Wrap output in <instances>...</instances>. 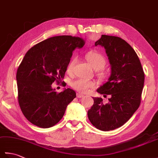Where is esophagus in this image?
<instances>
[{
  "mask_svg": "<svg viewBox=\"0 0 158 158\" xmlns=\"http://www.w3.org/2000/svg\"><path fill=\"white\" fill-rule=\"evenodd\" d=\"M77 98H83V97H84V95L82 94H81V93H77Z\"/></svg>",
  "mask_w": 158,
  "mask_h": 158,
  "instance_id": "esophagus-1",
  "label": "esophagus"
}]
</instances>
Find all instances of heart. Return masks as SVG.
<instances>
[{"mask_svg": "<svg viewBox=\"0 0 158 158\" xmlns=\"http://www.w3.org/2000/svg\"><path fill=\"white\" fill-rule=\"evenodd\" d=\"M86 59L94 69L100 70L104 68L106 64V60L101 53L97 52H89L86 54ZM76 62V58L71 60L67 66V71L71 72ZM96 83L91 80L78 79L72 83V87L77 91L81 93H87L91 88H94Z\"/></svg>", "mask_w": 158, "mask_h": 158, "instance_id": "obj_1", "label": "heart"}]
</instances>
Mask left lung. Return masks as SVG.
I'll return each instance as SVG.
<instances>
[{
    "instance_id": "8db88e82",
    "label": "left lung",
    "mask_w": 158,
    "mask_h": 158,
    "mask_svg": "<svg viewBox=\"0 0 158 158\" xmlns=\"http://www.w3.org/2000/svg\"><path fill=\"white\" fill-rule=\"evenodd\" d=\"M94 45L105 48L110 66L108 80L96 91L111 97L105 105L102 98H93L88 115L97 129L113 130L126 123L138 109L145 75L136 53L123 39L102 35Z\"/></svg>"
}]
</instances>
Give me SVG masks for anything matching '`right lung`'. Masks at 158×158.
I'll use <instances>...</instances> for the list:
<instances>
[{"instance_id":"obj_1","label":"right lung","mask_w":158,"mask_h":158,"mask_svg":"<svg viewBox=\"0 0 158 158\" xmlns=\"http://www.w3.org/2000/svg\"><path fill=\"white\" fill-rule=\"evenodd\" d=\"M85 42L78 36H53L25 54L16 74L18 102L23 115L32 124L48 128L62 118L76 93L70 88L57 93L52 84L63 79L73 51Z\"/></svg>"}]
</instances>
